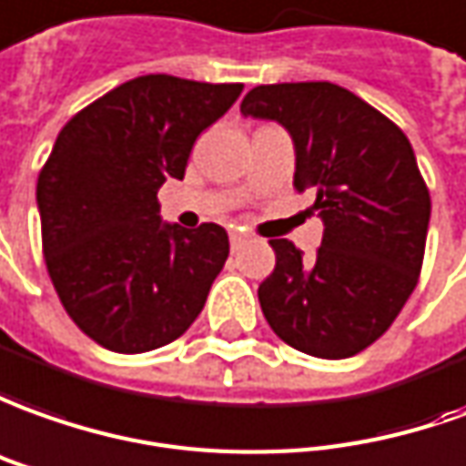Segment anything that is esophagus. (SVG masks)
<instances>
[{
	"instance_id": "esophagus-1",
	"label": "esophagus",
	"mask_w": 466,
	"mask_h": 466,
	"mask_svg": "<svg viewBox=\"0 0 466 466\" xmlns=\"http://www.w3.org/2000/svg\"><path fill=\"white\" fill-rule=\"evenodd\" d=\"M246 240H248V236H246V233H240V230H230V248H233V251H238Z\"/></svg>"
}]
</instances>
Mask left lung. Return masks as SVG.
Instances as JSON below:
<instances>
[{
	"label": "left lung",
	"mask_w": 466,
	"mask_h": 466,
	"mask_svg": "<svg viewBox=\"0 0 466 466\" xmlns=\"http://www.w3.org/2000/svg\"><path fill=\"white\" fill-rule=\"evenodd\" d=\"M240 114L289 131L294 187L312 192L325 223L314 258L291 240H268L276 266L258 287L266 322L314 358L358 355L393 325L421 274L431 198L410 141L327 80L256 86Z\"/></svg>",
	"instance_id": "obj_1"
}]
</instances>
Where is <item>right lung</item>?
Instances as JSON below:
<instances>
[{
	"instance_id": "add662e5",
	"label": "right lung",
	"mask_w": 466,
	"mask_h": 466,
	"mask_svg": "<svg viewBox=\"0 0 466 466\" xmlns=\"http://www.w3.org/2000/svg\"><path fill=\"white\" fill-rule=\"evenodd\" d=\"M240 83L141 76L67 121L37 177L47 274L70 319L114 352L177 339L226 264L228 233L162 223L157 192Z\"/></svg>"
}]
</instances>
